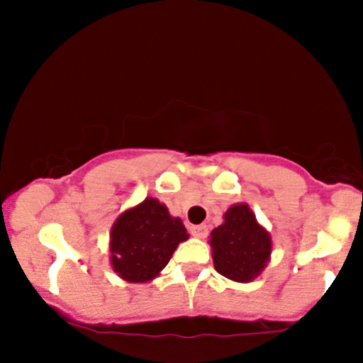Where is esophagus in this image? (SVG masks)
I'll return each mask as SVG.
<instances>
[{
	"label": "esophagus",
	"instance_id": "1",
	"mask_svg": "<svg viewBox=\"0 0 363 363\" xmlns=\"http://www.w3.org/2000/svg\"><path fill=\"white\" fill-rule=\"evenodd\" d=\"M189 233H191L193 237H202L207 235V226L205 225H196V226H189Z\"/></svg>",
	"mask_w": 363,
	"mask_h": 363
}]
</instances>
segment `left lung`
<instances>
[{"instance_id": "obj_1", "label": "left lung", "mask_w": 363, "mask_h": 363, "mask_svg": "<svg viewBox=\"0 0 363 363\" xmlns=\"http://www.w3.org/2000/svg\"><path fill=\"white\" fill-rule=\"evenodd\" d=\"M212 259L221 276L237 283H250L269 262L270 235L258 225L246 203L230 207L225 223L211 233Z\"/></svg>"}]
</instances>
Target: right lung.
Instances as JSON below:
<instances>
[{
  "label": "right lung",
  "mask_w": 363,
  "mask_h": 363,
  "mask_svg": "<svg viewBox=\"0 0 363 363\" xmlns=\"http://www.w3.org/2000/svg\"><path fill=\"white\" fill-rule=\"evenodd\" d=\"M188 239L184 225L172 218L168 208L155 199L123 212L111 233L112 267L130 283L155 279L170 262L179 242Z\"/></svg>",
  "instance_id": "right-lung-1"
}]
</instances>
